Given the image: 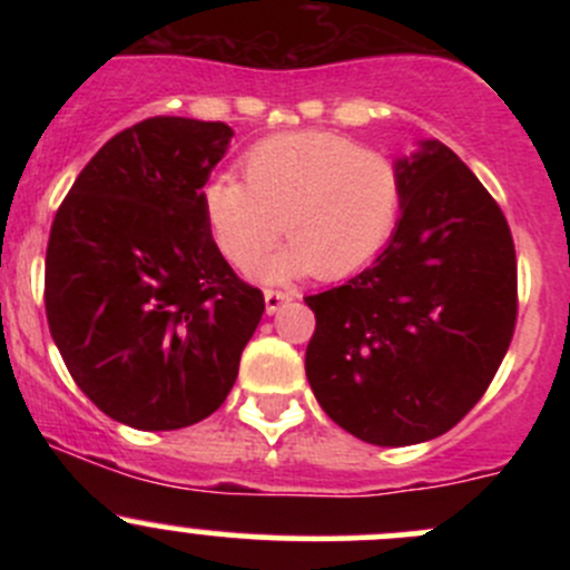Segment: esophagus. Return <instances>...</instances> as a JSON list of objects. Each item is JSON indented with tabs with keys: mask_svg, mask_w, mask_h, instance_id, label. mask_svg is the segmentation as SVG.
Returning a JSON list of instances; mask_svg holds the SVG:
<instances>
[{
	"mask_svg": "<svg viewBox=\"0 0 570 570\" xmlns=\"http://www.w3.org/2000/svg\"><path fill=\"white\" fill-rule=\"evenodd\" d=\"M292 292H284V289H264V308H267V314H275L281 312V306L284 303L292 301Z\"/></svg>",
	"mask_w": 570,
	"mask_h": 570,
	"instance_id": "1",
	"label": "esophagus"
}]
</instances>
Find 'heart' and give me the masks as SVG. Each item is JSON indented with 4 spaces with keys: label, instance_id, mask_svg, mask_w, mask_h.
<instances>
[{
    "label": "heart",
    "instance_id": "obj_1",
    "mask_svg": "<svg viewBox=\"0 0 570 570\" xmlns=\"http://www.w3.org/2000/svg\"><path fill=\"white\" fill-rule=\"evenodd\" d=\"M243 176L209 178L204 215L234 267H248L284 232L292 245L253 267L264 281L306 269L320 278L355 273L381 253L400 217L394 165L331 131H286L256 142L243 157Z\"/></svg>",
    "mask_w": 570,
    "mask_h": 570
}]
</instances>
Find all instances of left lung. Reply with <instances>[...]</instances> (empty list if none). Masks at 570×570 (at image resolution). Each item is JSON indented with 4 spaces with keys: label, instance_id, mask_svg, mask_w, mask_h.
I'll return each mask as SVG.
<instances>
[{
    "label": "left lung",
    "instance_id": "8db88e82",
    "mask_svg": "<svg viewBox=\"0 0 570 570\" xmlns=\"http://www.w3.org/2000/svg\"><path fill=\"white\" fill-rule=\"evenodd\" d=\"M402 215L372 267L308 295L306 377L322 411L377 446L444 435L480 402L519 314L502 209L439 140L394 163Z\"/></svg>",
    "mask_w": 570,
    "mask_h": 570
}]
</instances>
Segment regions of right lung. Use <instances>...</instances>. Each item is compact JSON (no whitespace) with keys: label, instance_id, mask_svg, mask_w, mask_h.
<instances>
[{"label":"right lung","instance_id":"1","mask_svg":"<svg viewBox=\"0 0 570 570\" xmlns=\"http://www.w3.org/2000/svg\"><path fill=\"white\" fill-rule=\"evenodd\" d=\"M232 137L220 120H140L85 165L51 223V338L85 396L129 428L215 413L264 314L204 215V184Z\"/></svg>","mask_w":570,"mask_h":570}]
</instances>
